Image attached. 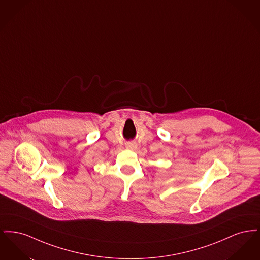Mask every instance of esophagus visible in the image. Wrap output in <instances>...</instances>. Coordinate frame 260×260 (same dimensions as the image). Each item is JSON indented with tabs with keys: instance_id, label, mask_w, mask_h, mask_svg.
I'll list each match as a JSON object with an SVG mask.
<instances>
[{
	"instance_id": "34e87169",
	"label": "esophagus",
	"mask_w": 260,
	"mask_h": 260,
	"mask_svg": "<svg viewBox=\"0 0 260 260\" xmlns=\"http://www.w3.org/2000/svg\"><path fill=\"white\" fill-rule=\"evenodd\" d=\"M125 146H126V148L131 149V150H134V149L136 148V144H135V143H132V142H131V143H127Z\"/></svg>"
}]
</instances>
